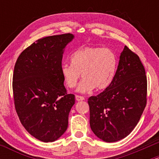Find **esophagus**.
Masks as SVG:
<instances>
[{
  "instance_id": "obj_1",
  "label": "esophagus",
  "mask_w": 159,
  "mask_h": 159,
  "mask_svg": "<svg viewBox=\"0 0 159 159\" xmlns=\"http://www.w3.org/2000/svg\"><path fill=\"white\" fill-rule=\"evenodd\" d=\"M75 99L77 100V101H83V100H84V96H78V95H76V96H75Z\"/></svg>"
}]
</instances>
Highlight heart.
Here are the masks:
<instances>
[{
	"label": "heart",
	"instance_id": "obj_1",
	"mask_svg": "<svg viewBox=\"0 0 159 159\" xmlns=\"http://www.w3.org/2000/svg\"><path fill=\"white\" fill-rule=\"evenodd\" d=\"M72 64L61 67V75L66 85L74 88L81 78L78 91L88 93L96 88H107L114 80L117 68V58L112 50L101 47L85 46L75 51L71 56Z\"/></svg>",
	"mask_w": 159,
	"mask_h": 159
}]
</instances>
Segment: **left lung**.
Returning <instances> with one entry per match:
<instances>
[{
  "instance_id": "left-lung-1",
  "label": "left lung",
  "mask_w": 159,
  "mask_h": 159,
  "mask_svg": "<svg viewBox=\"0 0 159 159\" xmlns=\"http://www.w3.org/2000/svg\"><path fill=\"white\" fill-rule=\"evenodd\" d=\"M147 80L139 57L125 46L112 83L88 98L90 125L105 142L123 139L132 132L147 105Z\"/></svg>"
}]
</instances>
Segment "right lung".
<instances>
[{
    "instance_id": "right-lung-1",
    "label": "right lung",
    "mask_w": 159,
    "mask_h": 159,
    "mask_svg": "<svg viewBox=\"0 0 159 159\" xmlns=\"http://www.w3.org/2000/svg\"><path fill=\"white\" fill-rule=\"evenodd\" d=\"M71 34L36 40L21 53L14 67L16 113L25 129L43 142L57 140L68 127L75 95L68 94L61 75L63 50Z\"/></svg>"
}]
</instances>
